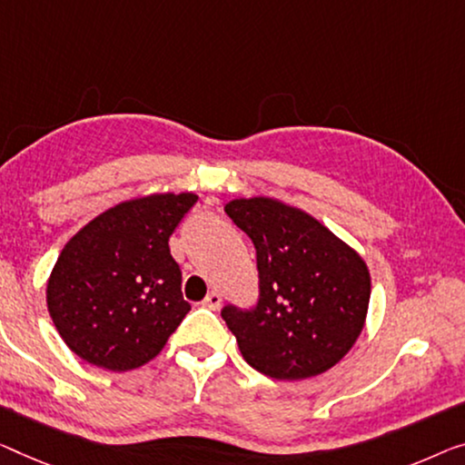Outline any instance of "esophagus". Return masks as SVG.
I'll use <instances>...</instances> for the list:
<instances>
[{
    "label": "esophagus",
    "instance_id": "obj_1",
    "mask_svg": "<svg viewBox=\"0 0 465 465\" xmlns=\"http://www.w3.org/2000/svg\"><path fill=\"white\" fill-rule=\"evenodd\" d=\"M203 304L206 309H213V311L219 309L221 307V294L214 292V290H213V292L206 294V299L203 301Z\"/></svg>",
    "mask_w": 465,
    "mask_h": 465
}]
</instances>
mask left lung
<instances>
[{
    "label": "left lung",
    "instance_id": "obj_1",
    "mask_svg": "<svg viewBox=\"0 0 465 465\" xmlns=\"http://www.w3.org/2000/svg\"><path fill=\"white\" fill-rule=\"evenodd\" d=\"M225 213L252 240L259 272L252 307L221 309L242 357L275 380L328 371L363 330L371 292L363 259L311 214L277 200H232Z\"/></svg>",
    "mask_w": 465,
    "mask_h": 465
}]
</instances>
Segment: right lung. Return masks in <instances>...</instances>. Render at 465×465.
<instances>
[{
	"instance_id": "1",
	"label": "right lung",
	"mask_w": 465,
	"mask_h": 465,
	"mask_svg": "<svg viewBox=\"0 0 465 465\" xmlns=\"http://www.w3.org/2000/svg\"><path fill=\"white\" fill-rule=\"evenodd\" d=\"M193 193L116 204L74 233L47 282L55 330L83 361L110 371L154 359L192 309L169 238Z\"/></svg>"
}]
</instances>
